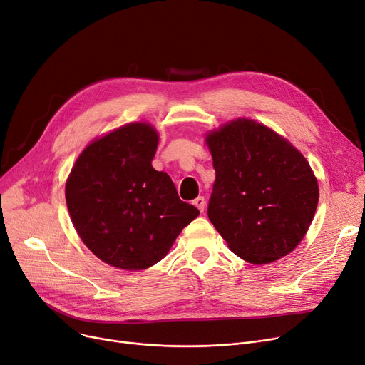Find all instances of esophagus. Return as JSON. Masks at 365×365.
Listing matches in <instances>:
<instances>
[{
  "instance_id": "34e87169",
  "label": "esophagus",
  "mask_w": 365,
  "mask_h": 365,
  "mask_svg": "<svg viewBox=\"0 0 365 365\" xmlns=\"http://www.w3.org/2000/svg\"><path fill=\"white\" fill-rule=\"evenodd\" d=\"M194 205L200 210L201 213H204V210H205V200H204V197H198L197 200H194Z\"/></svg>"
}]
</instances>
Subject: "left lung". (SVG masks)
Listing matches in <instances>:
<instances>
[{
    "instance_id": "obj_1",
    "label": "left lung",
    "mask_w": 365,
    "mask_h": 365,
    "mask_svg": "<svg viewBox=\"0 0 365 365\" xmlns=\"http://www.w3.org/2000/svg\"><path fill=\"white\" fill-rule=\"evenodd\" d=\"M204 139L216 170L208 219L231 252L252 264L290 255L319 200L308 160L271 127L244 117Z\"/></svg>"
}]
</instances>
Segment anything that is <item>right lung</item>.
<instances>
[{
  "instance_id": "right-lung-1",
  "label": "right lung",
  "mask_w": 365,
  "mask_h": 365,
  "mask_svg": "<svg viewBox=\"0 0 365 365\" xmlns=\"http://www.w3.org/2000/svg\"><path fill=\"white\" fill-rule=\"evenodd\" d=\"M160 134L128 123L91 140L66 179L65 197L76 234L109 266L143 271L163 260L182 229L198 217L175 183L152 167Z\"/></svg>"
}]
</instances>
